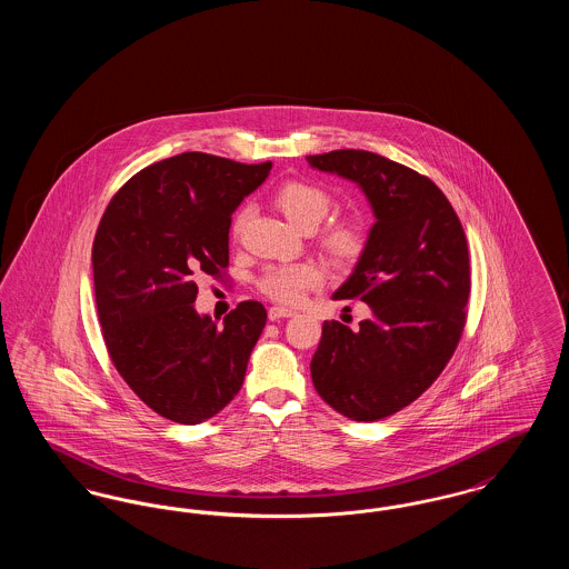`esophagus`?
I'll list each match as a JSON object with an SVG mask.
<instances>
[{
    "label": "esophagus",
    "instance_id": "obj_1",
    "mask_svg": "<svg viewBox=\"0 0 569 569\" xmlns=\"http://www.w3.org/2000/svg\"><path fill=\"white\" fill-rule=\"evenodd\" d=\"M295 313H297V311H295V309H288V307H271V309H269V320L277 322V320L290 318V316H295Z\"/></svg>",
    "mask_w": 569,
    "mask_h": 569
}]
</instances>
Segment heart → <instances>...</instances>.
I'll list each match as a JSON object with an SVG mask.
<instances>
[{
	"label": "heart",
	"mask_w": 569,
	"mask_h": 569,
	"mask_svg": "<svg viewBox=\"0 0 569 569\" xmlns=\"http://www.w3.org/2000/svg\"><path fill=\"white\" fill-rule=\"evenodd\" d=\"M274 204L300 230L316 228L330 211V196L316 183L309 181H286L274 191ZM247 219V209H241L232 219V234L239 237ZM322 243L335 258H353L365 243L362 228L341 219L326 226ZM322 272L313 264H277L269 267L258 279L260 290L279 302H298L311 288L320 286Z\"/></svg>",
	"instance_id": "obj_1"
}]
</instances>
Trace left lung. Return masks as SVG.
Returning <instances> with one entry per match:
<instances>
[{
  "label": "left lung",
  "mask_w": 569,
  "mask_h": 569,
  "mask_svg": "<svg viewBox=\"0 0 569 569\" xmlns=\"http://www.w3.org/2000/svg\"><path fill=\"white\" fill-rule=\"evenodd\" d=\"M311 168L356 183L376 223L352 274L332 295L360 298L356 330L325 322L311 379L328 406L376 422L416 401L459 346L469 300V251L459 217L431 179L383 156L339 149Z\"/></svg>",
  "instance_id": "obj_1"
}]
</instances>
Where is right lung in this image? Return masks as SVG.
Wrapping results in <instances>:
<instances>
[{"mask_svg": "<svg viewBox=\"0 0 569 569\" xmlns=\"http://www.w3.org/2000/svg\"><path fill=\"white\" fill-rule=\"evenodd\" d=\"M271 162L181 153L151 163L114 193L91 249L102 337L142 403L179 425H200L243 386L267 325L258 300L219 326L193 307L196 274L228 267L232 213Z\"/></svg>", "mask_w": 569, "mask_h": 569, "instance_id": "right-lung-1", "label": "right lung"}]
</instances>
